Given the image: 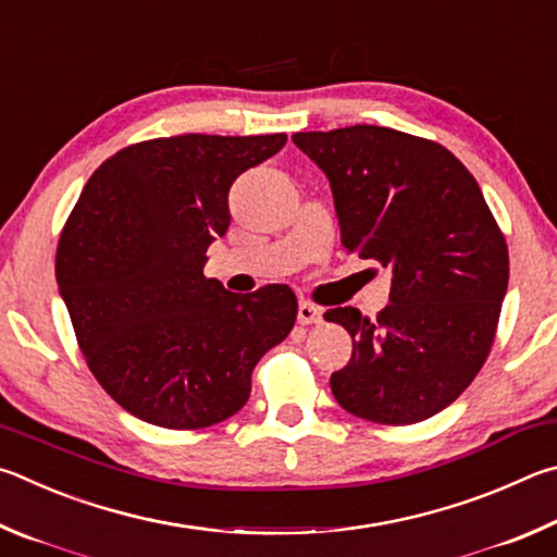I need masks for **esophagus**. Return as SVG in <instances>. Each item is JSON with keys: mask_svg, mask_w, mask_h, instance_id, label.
Masks as SVG:
<instances>
[{"mask_svg": "<svg viewBox=\"0 0 557 557\" xmlns=\"http://www.w3.org/2000/svg\"><path fill=\"white\" fill-rule=\"evenodd\" d=\"M323 320V308H318L313 304H308V300H300L298 304V323L300 325H315Z\"/></svg>", "mask_w": 557, "mask_h": 557, "instance_id": "obj_1", "label": "esophagus"}]
</instances>
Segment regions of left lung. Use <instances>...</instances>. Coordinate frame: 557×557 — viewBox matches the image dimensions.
<instances>
[{
  "mask_svg": "<svg viewBox=\"0 0 557 557\" xmlns=\"http://www.w3.org/2000/svg\"><path fill=\"white\" fill-rule=\"evenodd\" d=\"M294 141L327 175L345 249L392 269L376 320L349 306L325 313L352 335V357L330 376L337 404L384 425L441 413L482 369L509 286V249L480 185L445 146L388 126Z\"/></svg>",
  "mask_w": 557,
  "mask_h": 557,
  "instance_id": "1",
  "label": "left lung"
}]
</instances>
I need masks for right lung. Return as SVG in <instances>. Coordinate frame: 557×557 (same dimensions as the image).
I'll list each match as a JSON object with an SVG mask.
<instances>
[{
    "label": "right lung",
    "instance_id": "1",
    "mask_svg": "<svg viewBox=\"0 0 557 557\" xmlns=\"http://www.w3.org/2000/svg\"><path fill=\"white\" fill-rule=\"evenodd\" d=\"M286 134H181L110 156L77 198L55 281L85 362L124 411L195 431L247 404L251 372L298 315L284 284L230 294L202 267L230 227L227 193Z\"/></svg>",
    "mask_w": 557,
    "mask_h": 557
}]
</instances>
